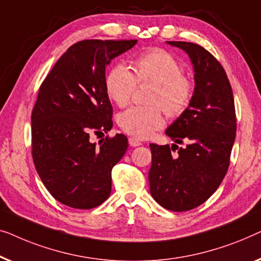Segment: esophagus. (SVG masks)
Masks as SVG:
<instances>
[{"instance_id": "34e87169", "label": "esophagus", "mask_w": 261, "mask_h": 261, "mask_svg": "<svg viewBox=\"0 0 261 261\" xmlns=\"http://www.w3.org/2000/svg\"><path fill=\"white\" fill-rule=\"evenodd\" d=\"M129 144L131 146H139V145H142V142H139L138 139H136L134 137H130L129 138Z\"/></svg>"}]
</instances>
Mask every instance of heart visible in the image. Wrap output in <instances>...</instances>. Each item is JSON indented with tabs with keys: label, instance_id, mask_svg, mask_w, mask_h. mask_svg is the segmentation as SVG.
Here are the masks:
<instances>
[{
	"label": "heart",
	"instance_id": "b5f03b06",
	"mask_svg": "<svg viewBox=\"0 0 261 261\" xmlns=\"http://www.w3.org/2000/svg\"><path fill=\"white\" fill-rule=\"evenodd\" d=\"M151 84L150 106H132L120 112L117 123L135 138L146 139L164 125L167 116L179 117L187 111L195 93V83L177 59L167 50L153 48L139 54L132 61V72L125 65H115L105 76L109 98L119 108L129 104L137 85Z\"/></svg>",
	"mask_w": 261,
	"mask_h": 261
}]
</instances>
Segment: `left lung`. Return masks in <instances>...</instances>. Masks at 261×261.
I'll return each mask as SVG.
<instances>
[{"label":"left lung","instance_id":"obj_1","mask_svg":"<svg viewBox=\"0 0 261 261\" xmlns=\"http://www.w3.org/2000/svg\"><path fill=\"white\" fill-rule=\"evenodd\" d=\"M188 53L195 72V93L187 111L166 134L183 148L150 144V193L172 212H187L205 202L221 185L229 167L237 117L232 86L225 69L202 46L168 41Z\"/></svg>","mask_w":261,"mask_h":261}]
</instances>
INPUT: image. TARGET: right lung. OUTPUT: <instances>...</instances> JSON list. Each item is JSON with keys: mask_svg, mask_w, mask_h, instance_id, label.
I'll use <instances>...</instances> for the list:
<instances>
[{"mask_svg": "<svg viewBox=\"0 0 261 261\" xmlns=\"http://www.w3.org/2000/svg\"><path fill=\"white\" fill-rule=\"evenodd\" d=\"M137 40H83L72 45L43 80L32 111V156L47 190L62 204L91 209L111 193V171L127 149L111 130L105 67Z\"/></svg>", "mask_w": 261, "mask_h": 261, "instance_id": "right-lung-1", "label": "right lung"}]
</instances>
